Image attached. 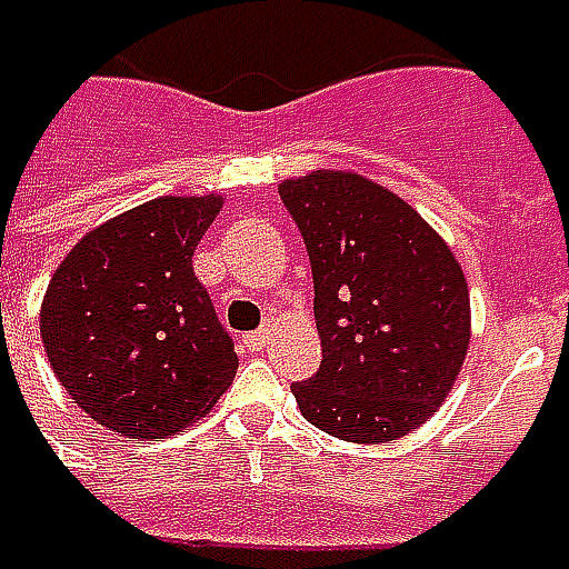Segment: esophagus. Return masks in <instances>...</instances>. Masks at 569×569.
Segmentation results:
<instances>
[{"instance_id": "esophagus-1", "label": "esophagus", "mask_w": 569, "mask_h": 569, "mask_svg": "<svg viewBox=\"0 0 569 569\" xmlns=\"http://www.w3.org/2000/svg\"><path fill=\"white\" fill-rule=\"evenodd\" d=\"M271 339H274V329L266 327L259 329V332H252V336H246V346H249L252 352H262V349H269Z\"/></svg>"}]
</instances>
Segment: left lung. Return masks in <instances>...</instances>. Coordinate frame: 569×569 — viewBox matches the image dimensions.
<instances>
[{"label": "left lung", "instance_id": "obj_1", "mask_svg": "<svg viewBox=\"0 0 569 569\" xmlns=\"http://www.w3.org/2000/svg\"><path fill=\"white\" fill-rule=\"evenodd\" d=\"M298 220L323 365L295 383L307 422L356 445L419 429L470 346V291L451 246L397 191L317 169L278 186Z\"/></svg>", "mask_w": 569, "mask_h": 569}]
</instances>
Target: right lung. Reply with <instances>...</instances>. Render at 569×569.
Returning a JSON list of instances; mask_svg holds the SVG:
<instances>
[{
    "label": "right lung",
    "instance_id": "1",
    "mask_svg": "<svg viewBox=\"0 0 569 569\" xmlns=\"http://www.w3.org/2000/svg\"><path fill=\"white\" fill-rule=\"evenodd\" d=\"M223 194H162L89 230L41 300V342L70 400L114 436H179L240 358L191 269Z\"/></svg>",
    "mask_w": 569,
    "mask_h": 569
}]
</instances>
